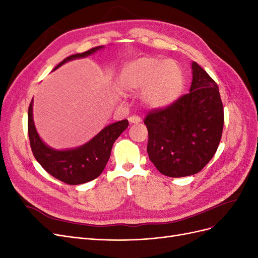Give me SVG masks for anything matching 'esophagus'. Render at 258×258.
Returning a JSON list of instances; mask_svg holds the SVG:
<instances>
[{
    "mask_svg": "<svg viewBox=\"0 0 258 258\" xmlns=\"http://www.w3.org/2000/svg\"><path fill=\"white\" fill-rule=\"evenodd\" d=\"M128 120H129V122L130 123H139V122H141L142 120H141V118H140L139 116H136V115H134V116H130L129 118H128Z\"/></svg>",
    "mask_w": 258,
    "mask_h": 258,
    "instance_id": "esophagus-1",
    "label": "esophagus"
}]
</instances>
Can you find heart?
Listing matches in <instances>:
<instances>
[{"instance_id":"b5f03b06","label":"heart","mask_w":258,"mask_h":258,"mask_svg":"<svg viewBox=\"0 0 258 258\" xmlns=\"http://www.w3.org/2000/svg\"><path fill=\"white\" fill-rule=\"evenodd\" d=\"M119 83L126 90H144L143 100L153 107L174 102L183 89V76L175 62L155 58L130 62L121 71Z\"/></svg>"}]
</instances>
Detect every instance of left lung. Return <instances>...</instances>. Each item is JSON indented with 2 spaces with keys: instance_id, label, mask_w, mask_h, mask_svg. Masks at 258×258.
<instances>
[{
  "instance_id": "8db88e82",
  "label": "left lung",
  "mask_w": 258,
  "mask_h": 258,
  "mask_svg": "<svg viewBox=\"0 0 258 258\" xmlns=\"http://www.w3.org/2000/svg\"><path fill=\"white\" fill-rule=\"evenodd\" d=\"M188 93L147 113V154L159 172L170 177L196 174L213 158L224 127L220 89L204 69L192 62Z\"/></svg>"
}]
</instances>
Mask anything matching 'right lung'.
<instances>
[{
	"label": "right lung",
	"instance_id": "obj_1",
	"mask_svg": "<svg viewBox=\"0 0 258 258\" xmlns=\"http://www.w3.org/2000/svg\"><path fill=\"white\" fill-rule=\"evenodd\" d=\"M103 46H97L82 53H75L67 57L54 68L76 58L87 57L101 49ZM32 102L28 110V135L31 150L38 163L59 181L69 185H79L97 178L104 170L116 139L129 126L127 119L108 124L104 129L85 145L69 151H56L46 145L38 137L32 116Z\"/></svg>",
	"mask_w": 258,
	"mask_h": 258
}]
</instances>
